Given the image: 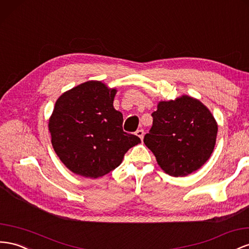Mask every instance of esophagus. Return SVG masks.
<instances>
[{"mask_svg":"<svg viewBox=\"0 0 249 249\" xmlns=\"http://www.w3.org/2000/svg\"><path fill=\"white\" fill-rule=\"evenodd\" d=\"M136 135H137L141 140H142V139H143V136H144V131H143L142 129L137 130V131H136Z\"/></svg>","mask_w":249,"mask_h":249,"instance_id":"34e87169","label":"esophagus"}]
</instances>
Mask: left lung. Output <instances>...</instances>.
<instances>
[{
	"mask_svg": "<svg viewBox=\"0 0 249 249\" xmlns=\"http://www.w3.org/2000/svg\"><path fill=\"white\" fill-rule=\"evenodd\" d=\"M152 116L153 125L143 142L164 173L184 177L210 159L218 124L199 99L181 95L169 102L161 100Z\"/></svg>",
	"mask_w": 249,
	"mask_h": 249,
	"instance_id": "1",
	"label": "left lung"
}]
</instances>
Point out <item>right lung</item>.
I'll list each match as a JSON object with an SVG mask.
<instances>
[{"label":"right lung","instance_id":"right-lung-1","mask_svg":"<svg viewBox=\"0 0 249 249\" xmlns=\"http://www.w3.org/2000/svg\"><path fill=\"white\" fill-rule=\"evenodd\" d=\"M117 90L89 80L60 95L49 118L51 143L60 161L79 176L95 179L123 162L140 138L123 130L114 109Z\"/></svg>","mask_w":249,"mask_h":249}]
</instances>
